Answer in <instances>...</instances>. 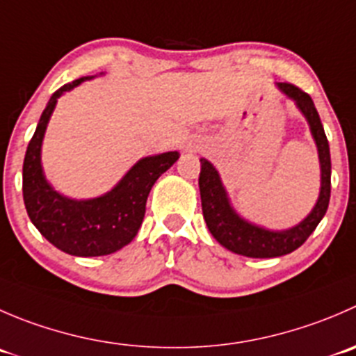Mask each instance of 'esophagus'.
Wrapping results in <instances>:
<instances>
[{
    "instance_id": "34e87169",
    "label": "esophagus",
    "mask_w": 356,
    "mask_h": 356,
    "mask_svg": "<svg viewBox=\"0 0 356 356\" xmlns=\"http://www.w3.org/2000/svg\"><path fill=\"white\" fill-rule=\"evenodd\" d=\"M188 149H193V146H188Z\"/></svg>"
}]
</instances>
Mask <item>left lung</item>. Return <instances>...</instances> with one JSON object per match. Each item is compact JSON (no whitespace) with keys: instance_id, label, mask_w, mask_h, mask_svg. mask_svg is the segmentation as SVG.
I'll return each mask as SVG.
<instances>
[{"instance_id":"left-lung-1","label":"left lung","mask_w":356,"mask_h":356,"mask_svg":"<svg viewBox=\"0 0 356 356\" xmlns=\"http://www.w3.org/2000/svg\"><path fill=\"white\" fill-rule=\"evenodd\" d=\"M278 90L291 99L309 125L320 161V193L312 212L289 229H270L241 217L231 205L217 168L207 158H200V196L203 219L212 236L227 250L254 259H270L291 254L301 247L323 219L330 200V151L320 116L312 97L291 83H277Z\"/></svg>"}]
</instances>
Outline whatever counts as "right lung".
<instances>
[{"label":"right lung","instance_id":"1","mask_svg":"<svg viewBox=\"0 0 356 356\" xmlns=\"http://www.w3.org/2000/svg\"><path fill=\"white\" fill-rule=\"evenodd\" d=\"M92 78L74 79L51 95L27 146L22 167L24 203L31 222L54 247L76 257L109 255L129 245L143 224L151 188L181 156L177 151H167L140 158L115 188L95 198L76 200L58 193L48 182L41 165L44 132L58 99Z\"/></svg>","mask_w":356,"mask_h":356}]
</instances>
